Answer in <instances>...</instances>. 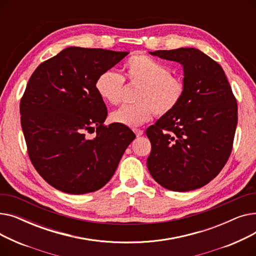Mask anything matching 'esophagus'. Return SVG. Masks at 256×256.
<instances>
[{"label": "esophagus", "instance_id": "esophagus-1", "mask_svg": "<svg viewBox=\"0 0 256 256\" xmlns=\"http://www.w3.org/2000/svg\"><path fill=\"white\" fill-rule=\"evenodd\" d=\"M134 132H135L136 134V136L137 137H140V136H142L143 135V130H134Z\"/></svg>", "mask_w": 256, "mask_h": 256}]
</instances>
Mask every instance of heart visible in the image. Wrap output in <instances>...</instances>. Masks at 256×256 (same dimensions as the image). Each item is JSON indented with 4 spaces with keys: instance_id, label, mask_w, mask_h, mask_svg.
Masks as SVG:
<instances>
[{
    "instance_id": "heart-1",
    "label": "heart",
    "mask_w": 256,
    "mask_h": 256,
    "mask_svg": "<svg viewBox=\"0 0 256 256\" xmlns=\"http://www.w3.org/2000/svg\"><path fill=\"white\" fill-rule=\"evenodd\" d=\"M124 78L132 85L141 86L136 106H122L111 114L115 124L128 128H138L150 121L154 112L165 115L176 108L184 92V82L171 76L169 67L160 61L137 54L130 57L122 67ZM96 90L100 98L111 104L120 102L124 90V78L112 70L98 74Z\"/></svg>"
}]
</instances>
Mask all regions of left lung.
<instances>
[{"instance_id": "obj_1", "label": "left lung", "mask_w": 256, "mask_h": 256, "mask_svg": "<svg viewBox=\"0 0 256 256\" xmlns=\"http://www.w3.org/2000/svg\"><path fill=\"white\" fill-rule=\"evenodd\" d=\"M182 65L184 92L174 110L146 130L147 168L168 190L188 192L216 178L230 156L238 104L222 67L195 48L150 52Z\"/></svg>"}]
</instances>
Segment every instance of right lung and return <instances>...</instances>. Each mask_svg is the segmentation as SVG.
Segmentation results:
<instances>
[{"instance_id":"right-lung-1","label":"right lung","mask_w":256,"mask_h":256,"mask_svg":"<svg viewBox=\"0 0 256 256\" xmlns=\"http://www.w3.org/2000/svg\"><path fill=\"white\" fill-rule=\"evenodd\" d=\"M128 52L70 46L40 64L20 100L31 162L48 184L68 194L100 190L136 138L118 124L104 126L106 106L96 90L100 74ZM97 128L90 140L87 132Z\"/></svg>"}]
</instances>
